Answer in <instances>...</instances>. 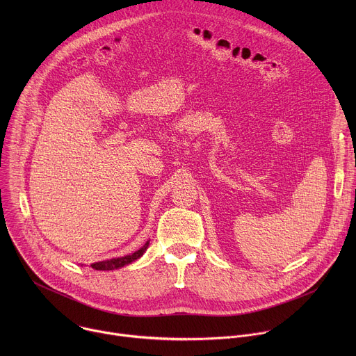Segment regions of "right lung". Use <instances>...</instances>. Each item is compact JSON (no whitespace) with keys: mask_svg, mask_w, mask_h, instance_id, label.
Here are the masks:
<instances>
[{"mask_svg":"<svg viewBox=\"0 0 356 356\" xmlns=\"http://www.w3.org/2000/svg\"><path fill=\"white\" fill-rule=\"evenodd\" d=\"M149 246V241L145 242V245L142 248H139L138 250H135L134 253H131V255H127V257H122V258H114V259H110V261H103V262H95V264H91V268L95 269V270H113V269H120L125 265H129L132 264L134 261L139 259L143 252L147 249Z\"/></svg>","mask_w":356,"mask_h":356,"instance_id":"right-lung-1","label":"right lung"}]
</instances>
